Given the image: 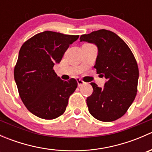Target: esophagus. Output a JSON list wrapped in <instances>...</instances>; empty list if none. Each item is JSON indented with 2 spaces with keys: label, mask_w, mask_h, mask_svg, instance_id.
I'll use <instances>...</instances> for the list:
<instances>
[{
  "label": "esophagus",
  "mask_w": 152,
  "mask_h": 152,
  "mask_svg": "<svg viewBox=\"0 0 152 152\" xmlns=\"http://www.w3.org/2000/svg\"><path fill=\"white\" fill-rule=\"evenodd\" d=\"M77 82H78V86H79V87H81V86L85 85V82L79 79H77Z\"/></svg>",
  "instance_id": "34e87169"
}]
</instances>
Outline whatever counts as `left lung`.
<instances>
[{"mask_svg":"<svg viewBox=\"0 0 152 152\" xmlns=\"http://www.w3.org/2000/svg\"><path fill=\"white\" fill-rule=\"evenodd\" d=\"M80 42L97 46L94 67L107 79L103 88L90 83L93 92L87 99L89 112L101 121L117 120L126 113L137 94L139 70L135 58L120 37L105 29L82 35Z\"/></svg>","mask_w":152,"mask_h":152,"instance_id":"left-lung-1","label":"left lung"}]
</instances>
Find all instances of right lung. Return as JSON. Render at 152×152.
Listing matches in <instances>:
<instances>
[{"instance_id":"1","label":"right lung","mask_w":152,"mask_h":152,"mask_svg":"<svg viewBox=\"0 0 152 152\" xmlns=\"http://www.w3.org/2000/svg\"><path fill=\"white\" fill-rule=\"evenodd\" d=\"M79 35L41 32L23 43L14 70L23 103L32 114L51 120L65 113L68 99L77 87L75 79L62 80L53 69Z\"/></svg>"}]
</instances>
